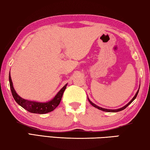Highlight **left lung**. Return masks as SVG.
Returning <instances> with one entry per match:
<instances>
[{
    "label": "left lung",
    "instance_id": "left-lung-1",
    "mask_svg": "<svg viewBox=\"0 0 150 150\" xmlns=\"http://www.w3.org/2000/svg\"><path fill=\"white\" fill-rule=\"evenodd\" d=\"M138 92H139V90H137V92H136V95L134 96V97L132 98V100L130 102H129L128 104H127L126 105H124V107H122V108H119V109H117V110H110V109H105V108H101V107H99V106H98V105H96V104H94V103H92L91 101H90V100H89V98H88V101L90 102V104H92V105H93V106L94 107H95V108H98V109H99V110H102V111H104V112H120V111H122V110H124L125 108H126L128 106V105L131 104V103L134 101V100L136 99V98L137 97V94H138Z\"/></svg>",
    "mask_w": 150,
    "mask_h": 150
}]
</instances>
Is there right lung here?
Returning <instances> with one entry per match:
<instances>
[{"label":"right lung","mask_w":150,"mask_h":150,"mask_svg":"<svg viewBox=\"0 0 150 150\" xmlns=\"http://www.w3.org/2000/svg\"><path fill=\"white\" fill-rule=\"evenodd\" d=\"M9 83L12 94H13L14 99L16 102L17 104H19L24 109L26 110L29 112L40 114H44L52 112L58 106L61 101V99H62L63 93L66 89V86H67V84L64 86V87L57 93V94L50 101L47 102H38L25 100L24 98H22L17 94L15 90L14 89L11 74H9Z\"/></svg>","instance_id":"1"}]
</instances>
